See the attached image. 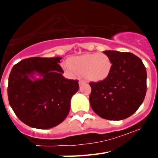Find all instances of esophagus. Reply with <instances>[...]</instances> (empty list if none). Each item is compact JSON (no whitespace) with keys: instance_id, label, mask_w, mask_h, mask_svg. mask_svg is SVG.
Here are the masks:
<instances>
[{"instance_id":"obj_1","label":"esophagus","mask_w":158,"mask_h":158,"mask_svg":"<svg viewBox=\"0 0 158 158\" xmlns=\"http://www.w3.org/2000/svg\"><path fill=\"white\" fill-rule=\"evenodd\" d=\"M86 81L85 80H80L79 81V85H84V84H85Z\"/></svg>"}]
</instances>
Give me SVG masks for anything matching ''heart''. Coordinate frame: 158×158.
<instances>
[{
  "label": "heart",
  "mask_w": 158,
  "mask_h": 158,
  "mask_svg": "<svg viewBox=\"0 0 158 158\" xmlns=\"http://www.w3.org/2000/svg\"><path fill=\"white\" fill-rule=\"evenodd\" d=\"M111 60L104 54H82L73 57L65 67L69 72L77 73L89 81H100L109 76L111 70Z\"/></svg>",
  "instance_id": "heart-1"
}]
</instances>
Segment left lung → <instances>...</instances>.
<instances>
[{"instance_id":"left-lung-1","label":"left lung","mask_w":158,"mask_h":158,"mask_svg":"<svg viewBox=\"0 0 158 158\" xmlns=\"http://www.w3.org/2000/svg\"><path fill=\"white\" fill-rule=\"evenodd\" d=\"M112 66L109 76L90 82L89 102L96 114L108 120H122L133 115L146 93V70L142 60L130 52L105 51Z\"/></svg>"}]
</instances>
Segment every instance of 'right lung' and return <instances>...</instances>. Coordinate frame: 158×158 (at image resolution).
Segmentation results:
<instances>
[{
  "instance_id": "obj_1",
  "label": "right lung",
  "mask_w": 158,
  "mask_h": 158,
  "mask_svg": "<svg viewBox=\"0 0 158 158\" xmlns=\"http://www.w3.org/2000/svg\"><path fill=\"white\" fill-rule=\"evenodd\" d=\"M62 58H25L12 67L8 85L9 104L20 121L31 127L49 129L66 118L70 100L79 89L58 65ZM38 73L41 78L31 80Z\"/></svg>"
}]
</instances>
